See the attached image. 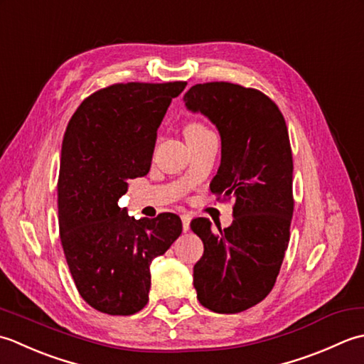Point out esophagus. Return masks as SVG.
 Masks as SVG:
<instances>
[{
  "label": "esophagus",
  "instance_id": "obj_1",
  "mask_svg": "<svg viewBox=\"0 0 364 364\" xmlns=\"http://www.w3.org/2000/svg\"><path fill=\"white\" fill-rule=\"evenodd\" d=\"M181 218H182V229H183V232H188V231H190V220H191L190 213H182Z\"/></svg>",
  "mask_w": 364,
  "mask_h": 364
}]
</instances>
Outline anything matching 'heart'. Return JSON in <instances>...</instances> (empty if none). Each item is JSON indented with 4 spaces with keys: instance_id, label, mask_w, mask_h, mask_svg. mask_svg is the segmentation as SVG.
Returning a JSON list of instances; mask_svg holds the SVG:
<instances>
[{
    "instance_id": "b5f03b06",
    "label": "heart",
    "mask_w": 364,
    "mask_h": 364,
    "mask_svg": "<svg viewBox=\"0 0 364 364\" xmlns=\"http://www.w3.org/2000/svg\"><path fill=\"white\" fill-rule=\"evenodd\" d=\"M209 132L203 124L199 122H190L187 127H185V136H191V135H199V133Z\"/></svg>"
}]
</instances>
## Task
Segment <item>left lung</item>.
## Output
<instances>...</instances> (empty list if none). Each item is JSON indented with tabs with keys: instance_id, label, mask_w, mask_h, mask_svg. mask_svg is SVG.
<instances>
[{
	"instance_id": "1",
	"label": "left lung",
	"mask_w": 364,
	"mask_h": 364,
	"mask_svg": "<svg viewBox=\"0 0 364 364\" xmlns=\"http://www.w3.org/2000/svg\"><path fill=\"white\" fill-rule=\"evenodd\" d=\"M183 102L220 133L221 163L212 193L235 198L229 228L213 232L207 218L191 221L204 243L193 284L203 306L235 314L269 295L289 245L294 165L286 121L265 94L226 81L191 86Z\"/></svg>"
}]
</instances>
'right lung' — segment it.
<instances>
[{
	"label": "right lung",
	"mask_w": 364,
	"mask_h": 364,
	"mask_svg": "<svg viewBox=\"0 0 364 364\" xmlns=\"http://www.w3.org/2000/svg\"><path fill=\"white\" fill-rule=\"evenodd\" d=\"M187 83L113 85L89 95L65 130L58 181L59 235L80 295L109 316L146 306L151 264L182 232L174 213L129 217L117 201L149 173L157 129Z\"/></svg>",
	"instance_id": "right-lung-1"
}]
</instances>
